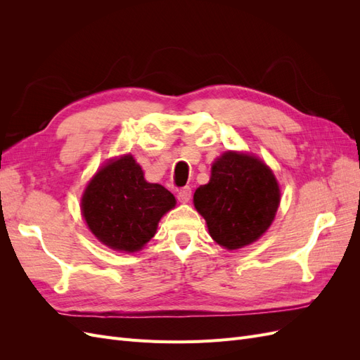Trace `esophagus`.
Here are the masks:
<instances>
[{
  "label": "esophagus",
  "instance_id": "1",
  "mask_svg": "<svg viewBox=\"0 0 360 360\" xmlns=\"http://www.w3.org/2000/svg\"><path fill=\"white\" fill-rule=\"evenodd\" d=\"M191 197H192V189H191L189 186L181 188V189L179 191V193H177V198H179V201H181V202H188V201L191 200Z\"/></svg>",
  "mask_w": 360,
  "mask_h": 360
}]
</instances>
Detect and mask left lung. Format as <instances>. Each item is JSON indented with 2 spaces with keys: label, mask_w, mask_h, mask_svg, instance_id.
Instances as JSON below:
<instances>
[{
  "label": "left lung",
  "mask_w": 360,
  "mask_h": 360,
  "mask_svg": "<svg viewBox=\"0 0 360 360\" xmlns=\"http://www.w3.org/2000/svg\"><path fill=\"white\" fill-rule=\"evenodd\" d=\"M195 209L216 243L238 249L266 233L279 205V188L266 163L226 151L212 167L210 181L193 193Z\"/></svg>",
  "instance_id": "8db88e82"
}]
</instances>
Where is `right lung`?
I'll list each match as a JSON object with an SVG mask.
<instances>
[{"instance_id":"add662e5","label":"right lung","mask_w":360,"mask_h":360,"mask_svg":"<svg viewBox=\"0 0 360 360\" xmlns=\"http://www.w3.org/2000/svg\"><path fill=\"white\" fill-rule=\"evenodd\" d=\"M174 205V195L160 184L147 183L143 169L127 155L106 163L93 177L82 197V214L102 243L135 252L156 234L160 217Z\"/></svg>"}]
</instances>
